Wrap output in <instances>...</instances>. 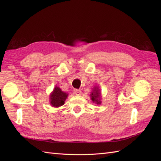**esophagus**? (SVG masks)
Masks as SVG:
<instances>
[{
    "mask_svg": "<svg viewBox=\"0 0 161 161\" xmlns=\"http://www.w3.org/2000/svg\"><path fill=\"white\" fill-rule=\"evenodd\" d=\"M74 93H75V95H81V93H82V92H81V90L75 89V90L74 91Z\"/></svg>",
    "mask_w": 161,
    "mask_h": 161,
    "instance_id": "obj_1",
    "label": "esophagus"
}]
</instances>
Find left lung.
I'll return each instance as SVG.
<instances>
[{"label":"left lung","mask_w":161,"mask_h":161,"mask_svg":"<svg viewBox=\"0 0 161 161\" xmlns=\"http://www.w3.org/2000/svg\"><path fill=\"white\" fill-rule=\"evenodd\" d=\"M90 97L91 100L93 101V103H95L96 104H101L102 103V93L100 88L97 86H95L94 88L92 89Z\"/></svg>","instance_id":"8db88e82"}]
</instances>
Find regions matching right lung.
<instances>
[{
  "instance_id": "add662e5",
  "label": "right lung",
  "mask_w": 161,
  "mask_h": 161,
  "mask_svg": "<svg viewBox=\"0 0 161 161\" xmlns=\"http://www.w3.org/2000/svg\"><path fill=\"white\" fill-rule=\"evenodd\" d=\"M68 96V93L61 91L59 87L56 86L50 94V104L53 107H60L64 104Z\"/></svg>"
}]
</instances>
